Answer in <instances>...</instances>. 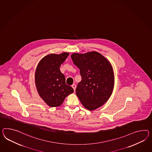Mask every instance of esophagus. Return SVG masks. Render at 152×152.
<instances>
[{
  "mask_svg": "<svg viewBox=\"0 0 152 152\" xmlns=\"http://www.w3.org/2000/svg\"><path fill=\"white\" fill-rule=\"evenodd\" d=\"M72 87L73 88V89H74V91H75V89H76V85L75 84H73L72 86Z\"/></svg>",
  "mask_w": 152,
  "mask_h": 152,
  "instance_id": "34e87169",
  "label": "esophagus"
}]
</instances>
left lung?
I'll list each match as a JSON object with an SVG mask.
<instances>
[{"label":"left lung","instance_id":"obj_1","mask_svg":"<svg viewBox=\"0 0 152 152\" xmlns=\"http://www.w3.org/2000/svg\"><path fill=\"white\" fill-rule=\"evenodd\" d=\"M71 58L80 69L82 80L76 95L82 105L90 111L104 105L113 93L114 74L109 61L97 52L84 54L74 53Z\"/></svg>","mask_w":152,"mask_h":152}]
</instances>
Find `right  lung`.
Here are the masks:
<instances>
[{
  "mask_svg": "<svg viewBox=\"0 0 152 152\" xmlns=\"http://www.w3.org/2000/svg\"><path fill=\"white\" fill-rule=\"evenodd\" d=\"M69 54L63 52L46 56L39 61L35 71V84L39 94L52 107L60 106L74 91L70 86L66 85L65 77L59 69Z\"/></svg>",
  "mask_w": 152,
  "mask_h": 152,
  "instance_id": "obj_1",
  "label": "right lung"
}]
</instances>
